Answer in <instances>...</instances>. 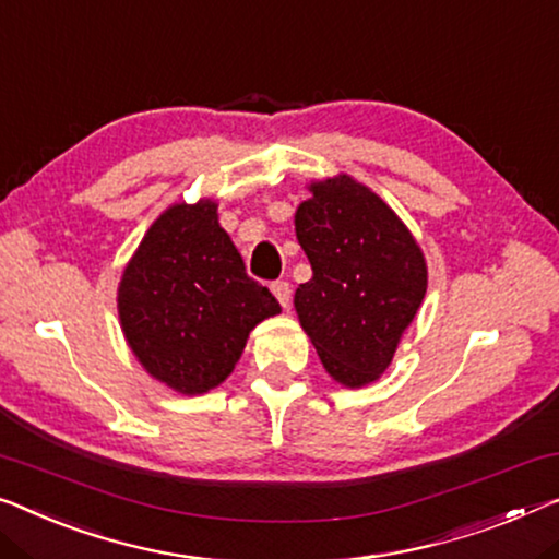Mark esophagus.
<instances>
[{"mask_svg":"<svg viewBox=\"0 0 559 559\" xmlns=\"http://www.w3.org/2000/svg\"><path fill=\"white\" fill-rule=\"evenodd\" d=\"M271 290H273V296L278 298V304L283 306V308H288L290 306V286L286 281H276L271 286Z\"/></svg>","mask_w":559,"mask_h":559,"instance_id":"1","label":"esophagus"}]
</instances>
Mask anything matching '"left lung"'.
Instances as JSON below:
<instances>
[{
	"instance_id": "left-lung-1",
	"label": "left lung",
	"mask_w": 559,
	"mask_h": 559,
	"mask_svg": "<svg viewBox=\"0 0 559 559\" xmlns=\"http://www.w3.org/2000/svg\"><path fill=\"white\" fill-rule=\"evenodd\" d=\"M306 190L294 226L313 276L296 288L298 323L336 384L369 386L427 296V258L394 207L348 173Z\"/></svg>"
}]
</instances>
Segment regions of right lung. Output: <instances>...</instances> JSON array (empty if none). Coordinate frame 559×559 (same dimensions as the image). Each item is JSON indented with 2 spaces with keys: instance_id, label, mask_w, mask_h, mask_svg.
Instances as JSON below:
<instances>
[{
  "instance_id": "right-lung-1",
  "label": "right lung",
  "mask_w": 559,
  "mask_h": 559,
  "mask_svg": "<svg viewBox=\"0 0 559 559\" xmlns=\"http://www.w3.org/2000/svg\"><path fill=\"white\" fill-rule=\"evenodd\" d=\"M278 313L271 290L248 278L215 198L165 207L118 283L130 352L150 377L186 396L221 386L251 331Z\"/></svg>"
}]
</instances>
